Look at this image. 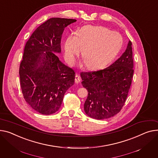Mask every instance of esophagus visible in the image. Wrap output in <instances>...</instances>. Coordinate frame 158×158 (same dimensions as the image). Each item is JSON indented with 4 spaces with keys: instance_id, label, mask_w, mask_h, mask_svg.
<instances>
[{
    "instance_id": "34e87169",
    "label": "esophagus",
    "mask_w": 158,
    "mask_h": 158,
    "mask_svg": "<svg viewBox=\"0 0 158 158\" xmlns=\"http://www.w3.org/2000/svg\"><path fill=\"white\" fill-rule=\"evenodd\" d=\"M81 79L77 73L76 75V77H75V82H76V83H79L81 82Z\"/></svg>"
}]
</instances>
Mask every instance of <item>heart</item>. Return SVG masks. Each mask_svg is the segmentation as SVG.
<instances>
[{"mask_svg":"<svg viewBox=\"0 0 158 158\" xmlns=\"http://www.w3.org/2000/svg\"><path fill=\"white\" fill-rule=\"evenodd\" d=\"M123 43L121 35L102 26L82 27L76 35H69L64 43L65 58L72 65L83 49L82 56L87 67L96 70L111 61Z\"/></svg>","mask_w":158,"mask_h":158,"instance_id":"obj_1","label":"heart"}]
</instances>
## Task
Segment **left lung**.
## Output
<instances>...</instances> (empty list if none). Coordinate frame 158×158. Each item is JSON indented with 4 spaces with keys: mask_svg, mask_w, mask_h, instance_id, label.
Returning <instances> with one entry per match:
<instances>
[{
    "mask_svg": "<svg viewBox=\"0 0 158 158\" xmlns=\"http://www.w3.org/2000/svg\"><path fill=\"white\" fill-rule=\"evenodd\" d=\"M132 43L109 67L89 72H81L82 85L88 92L84 105L85 113L96 119H107L122 109L131 85L133 75Z\"/></svg>",
    "mask_w": 158,
    "mask_h": 158,
    "instance_id": "1",
    "label": "left lung"
}]
</instances>
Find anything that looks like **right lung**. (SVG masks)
Returning a JSON list of instances; mask_svg holds the SVG:
<instances>
[{
    "instance_id": "obj_1",
    "label": "right lung",
    "mask_w": 158,
    "mask_h": 158,
    "mask_svg": "<svg viewBox=\"0 0 158 158\" xmlns=\"http://www.w3.org/2000/svg\"><path fill=\"white\" fill-rule=\"evenodd\" d=\"M76 22L50 18L37 28L25 46L19 69L20 86L27 103L41 114L58 111L65 92L74 84L75 72L61 62L55 52H61L65 28Z\"/></svg>"
}]
</instances>
